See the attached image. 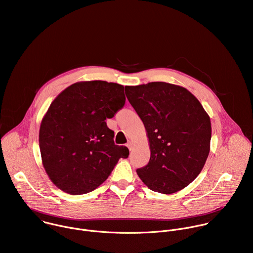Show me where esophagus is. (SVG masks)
Wrapping results in <instances>:
<instances>
[{"mask_svg":"<svg viewBox=\"0 0 253 253\" xmlns=\"http://www.w3.org/2000/svg\"><path fill=\"white\" fill-rule=\"evenodd\" d=\"M126 146L129 148V150H131V149H132V142H131V141H128L127 144H126Z\"/></svg>","mask_w":253,"mask_h":253,"instance_id":"obj_1","label":"esophagus"}]
</instances>
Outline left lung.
Listing matches in <instances>:
<instances>
[{
  "mask_svg": "<svg viewBox=\"0 0 253 253\" xmlns=\"http://www.w3.org/2000/svg\"><path fill=\"white\" fill-rule=\"evenodd\" d=\"M127 99L145 126L150 160L137 169L148 188L172 194L199 175L210 151L211 123L187 89L165 82L126 86Z\"/></svg>",
  "mask_w": 253,
  "mask_h": 253,
  "instance_id": "obj_1",
  "label": "left lung"
}]
</instances>
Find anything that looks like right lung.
I'll use <instances>...</instances> for the list:
<instances>
[{
  "label": "right lung",
  "instance_id": "1",
  "mask_svg": "<svg viewBox=\"0 0 253 253\" xmlns=\"http://www.w3.org/2000/svg\"><path fill=\"white\" fill-rule=\"evenodd\" d=\"M124 86L106 81L78 82L51 103L39 132L43 166L51 181L72 195L101 185L129 150L114 143L105 120L125 104Z\"/></svg>",
  "mask_w": 253,
  "mask_h": 253
}]
</instances>
